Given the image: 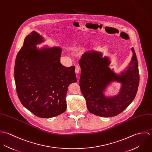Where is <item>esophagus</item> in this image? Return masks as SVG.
Listing matches in <instances>:
<instances>
[{
	"instance_id": "esophagus-1",
	"label": "esophagus",
	"mask_w": 152,
	"mask_h": 152,
	"mask_svg": "<svg viewBox=\"0 0 152 152\" xmlns=\"http://www.w3.org/2000/svg\"><path fill=\"white\" fill-rule=\"evenodd\" d=\"M80 68L78 65H75V72L76 74H78L80 72Z\"/></svg>"
}]
</instances>
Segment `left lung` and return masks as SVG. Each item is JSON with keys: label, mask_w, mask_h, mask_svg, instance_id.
Here are the masks:
<instances>
[{"label": "left lung", "mask_w": 152, "mask_h": 152, "mask_svg": "<svg viewBox=\"0 0 152 152\" xmlns=\"http://www.w3.org/2000/svg\"><path fill=\"white\" fill-rule=\"evenodd\" d=\"M133 57L125 75H116L109 68V60L102 58L99 53H88L81 56L80 87L87 102L88 110L103 117L118 115L126 108L134 99L139 84L138 63L133 48ZM116 80L123 84L121 93L116 97L107 99L102 91L110 81Z\"/></svg>", "instance_id": "8db88e82"}]
</instances>
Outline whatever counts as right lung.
<instances>
[{"mask_svg": "<svg viewBox=\"0 0 152 152\" xmlns=\"http://www.w3.org/2000/svg\"><path fill=\"white\" fill-rule=\"evenodd\" d=\"M42 40L35 31L26 37L16 56L15 81L22 105L38 117L50 118L65 112L68 87L77 78L74 66L61 64V48L37 50L34 45Z\"/></svg>", "mask_w": 152, "mask_h": 152, "instance_id": "add662e5", "label": "right lung"}]
</instances>
